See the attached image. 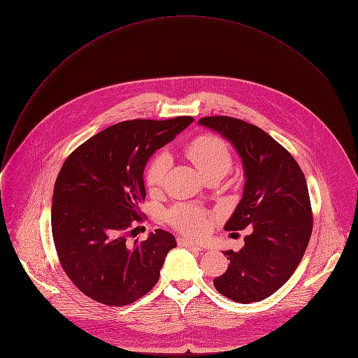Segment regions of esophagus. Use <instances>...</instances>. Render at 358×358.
I'll return each mask as SVG.
<instances>
[{"label": "esophagus", "mask_w": 358, "mask_h": 358, "mask_svg": "<svg viewBox=\"0 0 358 358\" xmlns=\"http://www.w3.org/2000/svg\"><path fill=\"white\" fill-rule=\"evenodd\" d=\"M177 242H178L180 246H184V248H192V249H196V250H202V249H203L202 245H198V243H195V242H191L189 239L182 238V236H180V238L177 239Z\"/></svg>", "instance_id": "esophagus-1"}]
</instances>
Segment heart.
Instances as JSON below:
<instances>
[{
  "label": "heart",
  "instance_id": "obj_1",
  "mask_svg": "<svg viewBox=\"0 0 358 358\" xmlns=\"http://www.w3.org/2000/svg\"><path fill=\"white\" fill-rule=\"evenodd\" d=\"M185 156L196 167L201 176H207L214 171H227L231 169L232 156L228 145L215 136H201L191 141L185 148ZM169 169V160L159 156L151 162L145 173V182L150 189H157L164 180ZM169 221L178 231L196 236L207 231L208 218L206 211L188 203H178L169 213Z\"/></svg>",
  "mask_w": 358,
  "mask_h": 358
}]
</instances>
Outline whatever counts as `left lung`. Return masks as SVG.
Returning a JSON list of instances; mask_svg holds the SVG:
<instances>
[{"mask_svg":"<svg viewBox=\"0 0 358 358\" xmlns=\"http://www.w3.org/2000/svg\"><path fill=\"white\" fill-rule=\"evenodd\" d=\"M198 124L229 141L242 162V198L224 228L252 227L239 252L222 250L229 265L214 286L238 303L264 300L293 275L312 235L304 174L290 152L257 126L227 116L203 117Z\"/></svg>","mask_w":358,"mask_h":358,"instance_id":"1","label":"left lung"}]
</instances>
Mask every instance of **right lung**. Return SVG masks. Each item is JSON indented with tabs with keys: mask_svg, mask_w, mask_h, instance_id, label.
<instances>
[{
	"mask_svg": "<svg viewBox=\"0 0 358 358\" xmlns=\"http://www.w3.org/2000/svg\"><path fill=\"white\" fill-rule=\"evenodd\" d=\"M192 117L129 120L97 133L64 163L52 195V236L64 271L78 289L108 306H126L160 278L173 234L156 229L129 243L145 198L144 169Z\"/></svg>",
	"mask_w": 358,
	"mask_h": 358,
	"instance_id": "right-lung-1",
	"label": "right lung"
}]
</instances>
